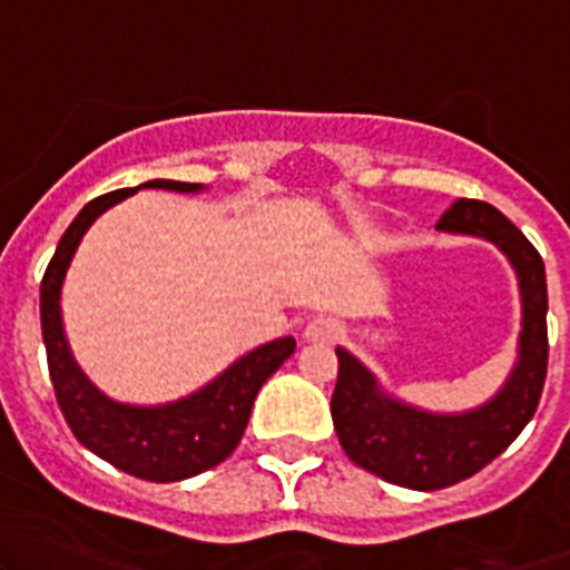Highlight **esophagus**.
<instances>
[{"mask_svg":"<svg viewBox=\"0 0 570 570\" xmlns=\"http://www.w3.org/2000/svg\"><path fill=\"white\" fill-rule=\"evenodd\" d=\"M342 333H344V327L338 325L336 320L314 317L306 325V331H303V336H306L308 342H336V338L342 336Z\"/></svg>","mask_w":570,"mask_h":570,"instance_id":"esophagus-1","label":"esophagus"}]
</instances>
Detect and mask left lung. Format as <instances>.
Segmentation results:
<instances>
[{"label":"left lung","mask_w":570,"mask_h":570,"mask_svg":"<svg viewBox=\"0 0 570 570\" xmlns=\"http://www.w3.org/2000/svg\"><path fill=\"white\" fill-rule=\"evenodd\" d=\"M439 232L469 234L510 258L521 292L519 361L504 386L461 413H430L396 400L344 347H336L338 377L331 416L344 455L381 480L413 491H439L476 474L502 455L534 416L549 364L546 267L534 245L497 206L461 198L441 215Z\"/></svg>","instance_id":"1"}]
</instances>
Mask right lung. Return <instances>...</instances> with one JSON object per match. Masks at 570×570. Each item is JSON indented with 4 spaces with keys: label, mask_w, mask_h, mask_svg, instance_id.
Here are the masks:
<instances>
[{
    "label": "right lung",
    "mask_w": 570,
    "mask_h": 570,
    "mask_svg": "<svg viewBox=\"0 0 570 570\" xmlns=\"http://www.w3.org/2000/svg\"><path fill=\"white\" fill-rule=\"evenodd\" d=\"M140 187L176 189V193L204 189L200 184L170 181V178H154ZM140 187L99 195L73 217L40 281V327H43L46 361H49L57 405L79 444L131 476L148 482H176L223 463L237 450L248 428L258 389L295 353V338L284 336L250 350L204 389L165 405H126L101 394L85 377L68 350L60 292L68 264L85 232L94 226L101 212L135 195Z\"/></svg>",
    "instance_id": "add662e5"
}]
</instances>
